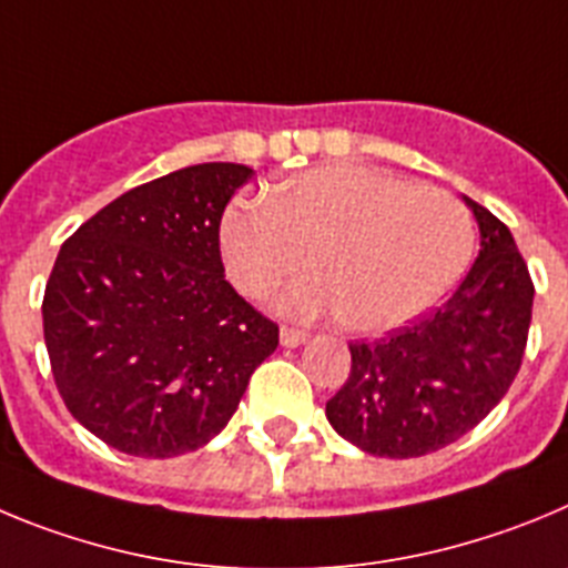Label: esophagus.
Returning <instances> with one entry per match:
<instances>
[{
    "instance_id": "1",
    "label": "esophagus",
    "mask_w": 568,
    "mask_h": 568,
    "mask_svg": "<svg viewBox=\"0 0 568 568\" xmlns=\"http://www.w3.org/2000/svg\"><path fill=\"white\" fill-rule=\"evenodd\" d=\"M280 342H283L285 347L303 345V342H305V331L291 328V325H283V328H280Z\"/></svg>"
}]
</instances>
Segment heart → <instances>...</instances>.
<instances>
[{"label":"heart","mask_w":568,"mask_h":568,"mask_svg":"<svg viewBox=\"0 0 568 568\" xmlns=\"http://www.w3.org/2000/svg\"><path fill=\"white\" fill-rule=\"evenodd\" d=\"M469 209L447 189L416 186L354 163H328L280 183L268 201H234L221 254L240 294H272L288 314H339L359 334L402 328L436 308L473 254Z\"/></svg>","instance_id":"1"}]
</instances>
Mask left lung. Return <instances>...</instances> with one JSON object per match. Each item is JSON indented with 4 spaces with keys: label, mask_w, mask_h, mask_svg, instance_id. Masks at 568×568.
I'll use <instances>...</instances> for the list:
<instances>
[{
    "label": "left lung",
    "mask_w": 568,
    "mask_h": 568,
    "mask_svg": "<svg viewBox=\"0 0 568 568\" xmlns=\"http://www.w3.org/2000/svg\"><path fill=\"white\" fill-rule=\"evenodd\" d=\"M481 252L442 308L382 339L351 342V373L328 398L334 430L371 456L416 458L469 433L515 382L535 283L513 232L469 201Z\"/></svg>",
    "instance_id": "obj_1"
}]
</instances>
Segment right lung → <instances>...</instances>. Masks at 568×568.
Listing matches in <instances>:
<instances>
[{"instance_id":"right-lung-1","label":"right lung","mask_w":568,"mask_h":568,"mask_svg":"<svg viewBox=\"0 0 568 568\" xmlns=\"http://www.w3.org/2000/svg\"><path fill=\"white\" fill-rule=\"evenodd\" d=\"M252 170L197 163L130 189L61 246L42 300L55 387L75 422L138 458L229 424L277 322L229 285L221 221Z\"/></svg>"}]
</instances>
